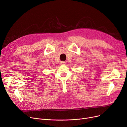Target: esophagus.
<instances>
[{
  "label": "esophagus",
  "mask_w": 127,
  "mask_h": 127,
  "mask_svg": "<svg viewBox=\"0 0 127 127\" xmlns=\"http://www.w3.org/2000/svg\"><path fill=\"white\" fill-rule=\"evenodd\" d=\"M66 62H65V61H61V63H60V64L61 65H65V64H66Z\"/></svg>",
  "instance_id": "1"
}]
</instances>
